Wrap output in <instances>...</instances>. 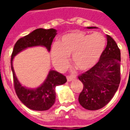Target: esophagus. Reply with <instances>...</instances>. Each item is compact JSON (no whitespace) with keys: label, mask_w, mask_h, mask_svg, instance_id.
Instances as JSON below:
<instances>
[{"label":"esophagus","mask_w":130,"mask_h":130,"mask_svg":"<svg viewBox=\"0 0 130 130\" xmlns=\"http://www.w3.org/2000/svg\"><path fill=\"white\" fill-rule=\"evenodd\" d=\"M76 79V76H72V75H69V76H67V79H68V82H72L74 79Z\"/></svg>","instance_id":"obj_1"}]
</instances>
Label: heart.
Segmentation results:
<instances>
[{
    "label": "heart",
    "instance_id": "heart-1",
    "mask_svg": "<svg viewBox=\"0 0 130 130\" xmlns=\"http://www.w3.org/2000/svg\"><path fill=\"white\" fill-rule=\"evenodd\" d=\"M105 46L106 39L100 32L70 33L64 35L59 44L53 45L52 60L55 65L62 68L68 64V56L72 55V63L77 70H88L98 62Z\"/></svg>",
    "mask_w": 130,
    "mask_h": 130
}]
</instances>
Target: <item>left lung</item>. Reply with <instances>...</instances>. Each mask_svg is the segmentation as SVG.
<instances>
[{"label":"left lung","instance_id":"obj_1","mask_svg":"<svg viewBox=\"0 0 130 130\" xmlns=\"http://www.w3.org/2000/svg\"><path fill=\"white\" fill-rule=\"evenodd\" d=\"M106 39L107 44L99 61L89 70L78 76L84 85L79 96V104L88 110H98L106 106L120 84V48L111 37L106 35Z\"/></svg>","mask_w":130,"mask_h":130}]
</instances>
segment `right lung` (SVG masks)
Instances as JSON below:
<instances>
[{
  "label": "right lung",
  "mask_w": 130,
  "mask_h": 130,
  "mask_svg": "<svg viewBox=\"0 0 130 130\" xmlns=\"http://www.w3.org/2000/svg\"><path fill=\"white\" fill-rule=\"evenodd\" d=\"M56 30L54 28H37L24 37L17 40L14 46L11 56V69L12 71L14 87L17 95L24 105L35 111H46L54 105L56 101V90L57 86L62 85L67 82L65 76L55 70H50L46 79L40 87L29 89L22 86L14 71L12 61L14 57L20 51L28 47L43 46L51 50L53 40L56 35Z\"/></svg>",
  "instance_id": "add662e5"
}]
</instances>
